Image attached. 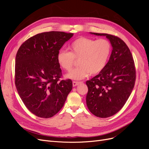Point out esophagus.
Returning a JSON list of instances; mask_svg holds the SVG:
<instances>
[{
  "instance_id": "esophagus-1",
  "label": "esophagus",
  "mask_w": 149,
  "mask_h": 149,
  "mask_svg": "<svg viewBox=\"0 0 149 149\" xmlns=\"http://www.w3.org/2000/svg\"><path fill=\"white\" fill-rule=\"evenodd\" d=\"M81 82H79V81H73V86L74 87V86H76L78 85L79 83H81Z\"/></svg>"
}]
</instances>
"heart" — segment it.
<instances>
[{
    "instance_id": "b5f03b06",
    "label": "heart",
    "mask_w": 149,
    "mask_h": 149,
    "mask_svg": "<svg viewBox=\"0 0 149 149\" xmlns=\"http://www.w3.org/2000/svg\"><path fill=\"white\" fill-rule=\"evenodd\" d=\"M70 52L61 49L56 60L61 68L70 71L78 60V67L67 74V78L79 80L88 76L100 73L104 68L112 52L110 42L106 39L95 40L80 37L68 47Z\"/></svg>"
}]
</instances>
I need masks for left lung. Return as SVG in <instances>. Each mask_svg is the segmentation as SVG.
I'll return each mask as SVG.
<instances>
[{
    "label": "left lung",
    "mask_w": 149,
    "mask_h": 149,
    "mask_svg": "<svg viewBox=\"0 0 149 149\" xmlns=\"http://www.w3.org/2000/svg\"><path fill=\"white\" fill-rule=\"evenodd\" d=\"M91 33L106 36L112 50L104 68L86 83L88 88L86 104L94 116L109 118L123 108L132 91L136 78L135 63L123 40L110 34Z\"/></svg>",
    "instance_id": "1"
}]
</instances>
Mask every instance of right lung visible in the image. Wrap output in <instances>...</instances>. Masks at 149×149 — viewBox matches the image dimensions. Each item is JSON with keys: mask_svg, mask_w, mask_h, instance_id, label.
Listing matches in <instances>:
<instances>
[{"mask_svg": "<svg viewBox=\"0 0 149 149\" xmlns=\"http://www.w3.org/2000/svg\"><path fill=\"white\" fill-rule=\"evenodd\" d=\"M73 33L52 31L35 35L21 45L16 55L15 84L26 107L40 118H49L63 106L73 88L60 80L56 56Z\"/></svg>", "mask_w": 149, "mask_h": 149, "instance_id": "obj_1", "label": "right lung"}]
</instances>
